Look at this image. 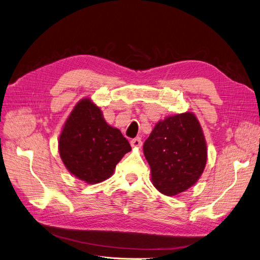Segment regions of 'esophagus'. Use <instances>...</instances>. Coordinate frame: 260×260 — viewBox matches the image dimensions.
Wrapping results in <instances>:
<instances>
[{
	"label": "esophagus",
	"instance_id": "1",
	"mask_svg": "<svg viewBox=\"0 0 260 260\" xmlns=\"http://www.w3.org/2000/svg\"><path fill=\"white\" fill-rule=\"evenodd\" d=\"M131 145L133 148H141L142 145H143V142L141 138H134L133 141H131Z\"/></svg>",
	"mask_w": 260,
	"mask_h": 260
}]
</instances>
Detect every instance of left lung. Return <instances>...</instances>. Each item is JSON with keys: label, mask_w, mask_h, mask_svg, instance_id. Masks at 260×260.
Instances as JSON below:
<instances>
[{"label": "left lung", "mask_w": 260, "mask_h": 260, "mask_svg": "<svg viewBox=\"0 0 260 260\" xmlns=\"http://www.w3.org/2000/svg\"><path fill=\"white\" fill-rule=\"evenodd\" d=\"M151 182L165 196H177L201 177L208 151L203 132L193 113L159 121L144 143Z\"/></svg>", "instance_id": "obj_1"}]
</instances>
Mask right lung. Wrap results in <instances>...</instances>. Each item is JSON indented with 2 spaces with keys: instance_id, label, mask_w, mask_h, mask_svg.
Instances as JSON below:
<instances>
[{
  "instance_id": "obj_1",
  "label": "right lung",
  "mask_w": 260,
  "mask_h": 260,
  "mask_svg": "<svg viewBox=\"0 0 260 260\" xmlns=\"http://www.w3.org/2000/svg\"><path fill=\"white\" fill-rule=\"evenodd\" d=\"M58 148L70 174L90 184L110 178L132 149L119 129L105 122L101 109L88 98L79 101L67 118Z\"/></svg>"
}]
</instances>
